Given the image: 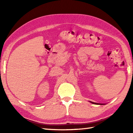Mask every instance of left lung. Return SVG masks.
Wrapping results in <instances>:
<instances>
[{"instance_id":"1","label":"left lung","mask_w":133,"mask_h":133,"mask_svg":"<svg viewBox=\"0 0 133 133\" xmlns=\"http://www.w3.org/2000/svg\"><path fill=\"white\" fill-rule=\"evenodd\" d=\"M90 103H91L92 104H99V105H104V104H100V103H94V102H90Z\"/></svg>"}]
</instances>
